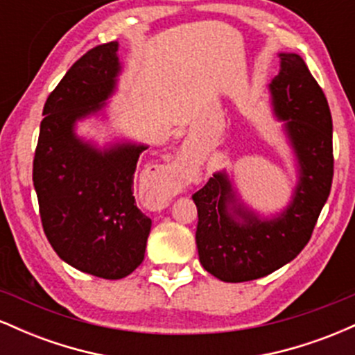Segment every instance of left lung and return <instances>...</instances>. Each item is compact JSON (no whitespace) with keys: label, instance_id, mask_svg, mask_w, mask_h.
Wrapping results in <instances>:
<instances>
[{"label":"left lung","instance_id":"obj_1","mask_svg":"<svg viewBox=\"0 0 355 355\" xmlns=\"http://www.w3.org/2000/svg\"><path fill=\"white\" fill-rule=\"evenodd\" d=\"M279 58L280 70L268 83V93L297 170L291 200L275 214H260L243 202L234 175L225 168L191 195L198 210V259L223 282L260 279L294 260L311 240L331 193L332 116L327 98L297 53H279Z\"/></svg>","mask_w":355,"mask_h":355}]
</instances>
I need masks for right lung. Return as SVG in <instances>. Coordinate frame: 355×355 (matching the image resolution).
<instances>
[{
  "label": "right lung",
  "instance_id": "add662e5",
  "mask_svg": "<svg viewBox=\"0 0 355 355\" xmlns=\"http://www.w3.org/2000/svg\"><path fill=\"white\" fill-rule=\"evenodd\" d=\"M121 61L118 42L93 48L48 96L33 162L43 230L68 266L118 280L144 262L152 220L133 197L137 162L148 145L113 138L98 145L76 133L87 118L108 120Z\"/></svg>",
  "mask_w": 355,
  "mask_h": 355
}]
</instances>
